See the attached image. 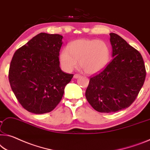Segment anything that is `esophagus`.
<instances>
[{
    "mask_svg": "<svg viewBox=\"0 0 150 150\" xmlns=\"http://www.w3.org/2000/svg\"><path fill=\"white\" fill-rule=\"evenodd\" d=\"M80 75H79V74H74V78H75V79H77V78H80Z\"/></svg>",
    "mask_w": 150,
    "mask_h": 150,
    "instance_id": "obj_1",
    "label": "esophagus"
}]
</instances>
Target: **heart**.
Returning a JSON list of instances; mask_svg holds the SVG:
<instances>
[{
  "label": "heart",
  "instance_id": "obj_1",
  "mask_svg": "<svg viewBox=\"0 0 150 150\" xmlns=\"http://www.w3.org/2000/svg\"><path fill=\"white\" fill-rule=\"evenodd\" d=\"M110 47L105 41L82 39L72 41L68 47L62 50L59 59L64 70L70 72L78 65L88 74L100 72L107 65L110 57Z\"/></svg>",
  "mask_w": 150,
  "mask_h": 150
}]
</instances>
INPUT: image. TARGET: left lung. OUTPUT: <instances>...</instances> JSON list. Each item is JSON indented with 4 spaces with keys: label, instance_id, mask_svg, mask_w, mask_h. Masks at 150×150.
<instances>
[{
    "label": "left lung",
    "instance_id": "1",
    "mask_svg": "<svg viewBox=\"0 0 150 150\" xmlns=\"http://www.w3.org/2000/svg\"><path fill=\"white\" fill-rule=\"evenodd\" d=\"M112 59L104 70L91 78L86 98L100 112H115L132 104L146 79L140 53L116 33H110Z\"/></svg>",
    "mask_w": 150,
    "mask_h": 150
}]
</instances>
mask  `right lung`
Wrapping results in <instances>:
<instances>
[{
  "label": "right lung",
  "mask_w": 150,
  "mask_h": 150,
  "mask_svg": "<svg viewBox=\"0 0 150 150\" xmlns=\"http://www.w3.org/2000/svg\"><path fill=\"white\" fill-rule=\"evenodd\" d=\"M62 38L59 34L40 33L13 55L8 72L11 89L22 107L32 113L54 109L73 77L59 67Z\"/></svg>",
  "instance_id": "1"
}]
</instances>
